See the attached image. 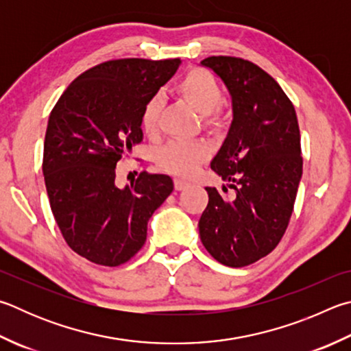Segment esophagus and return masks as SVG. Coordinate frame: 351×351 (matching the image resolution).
<instances>
[{
    "label": "esophagus",
    "mask_w": 351,
    "mask_h": 351,
    "mask_svg": "<svg viewBox=\"0 0 351 351\" xmlns=\"http://www.w3.org/2000/svg\"><path fill=\"white\" fill-rule=\"evenodd\" d=\"M186 187H189V182L184 181V180H180V178H176V180H175V189L176 190H182V189H186Z\"/></svg>",
    "instance_id": "1"
}]
</instances>
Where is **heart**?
I'll list each match as a JSON object with an SVG mask.
<instances>
[{
  "label": "heart",
  "mask_w": 351,
  "mask_h": 351,
  "mask_svg": "<svg viewBox=\"0 0 351 351\" xmlns=\"http://www.w3.org/2000/svg\"><path fill=\"white\" fill-rule=\"evenodd\" d=\"M178 92L193 109L206 117L215 119L216 109L222 101V90L215 76L204 69H193L184 76L178 84ZM162 99L154 95L145 103L141 113V125L145 133L154 135L158 130L159 113ZM210 149L206 143H190L182 139H173L161 147L158 154V162L164 170L180 176H192L197 167L208 158Z\"/></svg>",
  "instance_id": "heart-1"
}]
</instances>
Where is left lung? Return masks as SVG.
<instances>
[{"label": "left lung", "mask_w": 351, "mask_h": 351, "mask_svg": "<svg viewBox=\"0 0 351 351\" xmlns=\"http://www.w3.org/2000/svg\"><path fill=\"white\" fill-rule=\"evenodd\" d=\"M201 66L224 82L233 119L210 162L226 184L222 192L206 187L199 237L218 263L244 267L267 256L289 226L302 176L298 118L278 82L253 62L210 56Z\"/></svg>", "instance_id": "left-lung-1"}]
</instances>
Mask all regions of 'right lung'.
Segmentation results:
<instances>
[{"label":"right lung","mask_w":351,"mask_h":351,"mask_svg":"<svg viewBox=\"0 0 351 351\" xmlns=\"http://www.w3.org/2000/svg\"><path fill=\"white\" fill-rule=\"evenodd\" d=\"M181 60H114L80 75L55 104L44 139L43 173L56 224L69 247L117 267L141 250L147 224L171 192L167 175L143 171L114 184L121 158L143 141L141 113Z\"/></svg>","instance_id":"1"}]
</instances>
